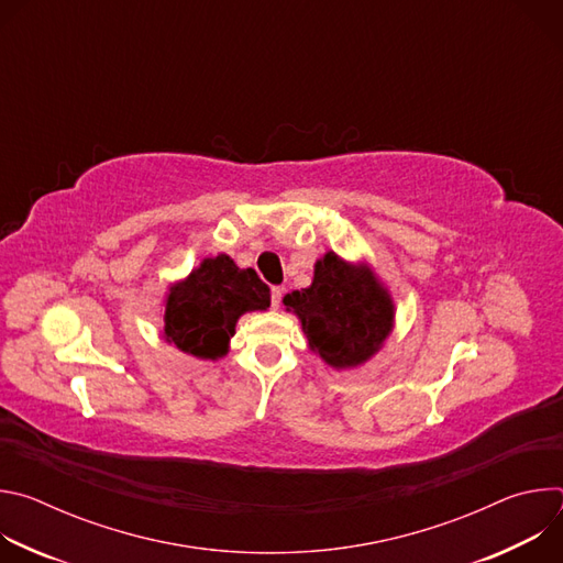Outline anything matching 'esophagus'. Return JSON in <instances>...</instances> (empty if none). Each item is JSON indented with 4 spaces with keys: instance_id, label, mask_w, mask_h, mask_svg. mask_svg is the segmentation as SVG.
I'll return each instance as SVG.
<instances>
[{
    "instance_id": "obj_1",
    "label": "esophagus",
    "mask_w": 563,
    "mask_h": 563,
    "mask_svg": "<svg viewBox=\"0 0 563 563\" xmlns=\"http://www.w3.org/2000/svg\"><path fill=\"white\" fill-rule=\"evenodd\" d=\"M280 298H283V287H272V307L274 309L280 307Z\"/></svg>"
}]
</instances>
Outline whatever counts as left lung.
<instances>
[{
    "label": "left lung",
    "mask_w": 563,
    "mask_h": 563,
    "mask_svg": "<svg viewBox=\"0 0 563 563\" xmlns=\"http://www.w3.org/2000/svg\"><path fill=\"white\" fill-rule=\"evenodd\" d=\"M283 305L300 320L307 347L332 369L372 361L396 323L391 291L374 267L336 252L320 256L311 285L285 294Z\"/></svg>",
    "instance_id": "left-lung-1"
}]
</instances>
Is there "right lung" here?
Returning <instances> with one entry per match:
<instances>
[{
    "label": "right lung",
    "instance_id": "obj_1",
    "mask_svg": "<svg viewBox=\"0 0 563 563\" xmlns=\"http://www.w3.org/2000/svg\"><path fill=\"white\" fill-rule=\"evenodd\" d=\"M269 302V287L252 267L240 269L231 256L218 254L169 283L159 334L183 354L218 361L229 352L238 318L265 311Z\"/></svg>",
    "mask_w": 563,
    "mask_h": 563
}]
</instances>
